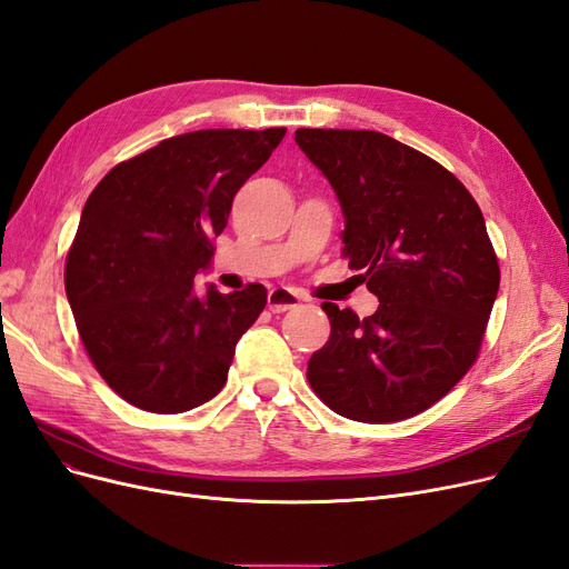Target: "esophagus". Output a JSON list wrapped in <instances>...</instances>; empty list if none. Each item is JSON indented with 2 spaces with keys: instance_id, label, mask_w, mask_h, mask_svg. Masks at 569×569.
Here are the masks:
<instances>
[{
  "instance_id": "esophagus-1",
  "label": "esophagus",
  "mask_w": 569,
  "mask_h": 569,
  "mask_svg": "<svg viewBox=\"0 0 569 569\" xmlns=\"http://www.w3.org/2000/svg\"><path fill=\"white\" fill-rule=\"evenodd\" d=\"M299 301L301 299L297 297V293H293L287 287H276V289H270V293H268V308L272 312H284L289 308H297Z\"/></svg>"
}]
</instances>
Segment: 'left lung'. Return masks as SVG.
<instances>
[{"mask_svg":"<svg viewBox=\"0 0 569 569\" xmlns=\"http://www.w3.org/2000/svg\"><path fill=\"white\" fill-rule=\"evenodd\" d=\"M293 139L335 188L343 257L379 299L365 320L322 303L331 335L308 381L346 419L415 417L478 358L499 291L482 211L455 173L386 133L297 129Z\"/></svg>","mask_w":569,"mask_h":569,"instance_id":"obj_1","label":"left lung"}]
</instances>
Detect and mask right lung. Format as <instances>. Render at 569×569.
<instances>
[{
    "label": "right lung",
    "instance_id": "add662e5",
    "mask_svg": "<svg viewBox=\"0 0 569 569\" xmlns=\"http://www.w3.org/2000/svg\"><path fill=\"white\" fill-rule=\"evenodd\" d=\"M287 129H200L110 169L82 209L66 259V293L98 375L154 415L219 393L263 284L194 289L213 259L232 198Z\"/></svg>",
    "mask_w": 569,
    "mask_h": 569
}]
</instances>
